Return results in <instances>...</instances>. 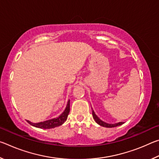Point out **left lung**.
<instances>
[{
	"instance_id": "1",
	"label": "left lung",
	"mask_w": 159,
	"mask_h": 159,
	"mask_svg": "<svg viewBox=\"0 0 159 159\" xmlns=\"http://www.w3.org/2000/svg\"><path fill=\"white\" fill-rule=\"evenodd\" d=\"M93 118L94 120H95V122L99 124V125L101 126H103V127H106V128H114V127H116V126L118 125H120L123 124V122H119V123H114V124H109V123H107L105 122L102 121V120L99 119V118L98 117V116L95 114V113L94 112L93 109Z\"/></svg>"
}]
</instances>
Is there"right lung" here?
Here are the masks:
<instances>
[{
  "instance_id": "add662e5",
  "label": "right lung",
  "mask_w": 159,
  "mask_h": 159,
  "mask_svg": "<svg viewBox=\"0 0 159 159\" xmlns=\"http://www.w3.org/2000/svg\"><path fill=\"white\" fill-rule=\"evenodd\" d=\"M70 111V100L68 101L66 107V109L64 110V112L61 114L60 116L57 118H52V119L45 120L43 122H40L37 123H31L29 120H27V122L29 124L34 126V127L39 128H43V129H50V128H54L55 127H57V126H60L62 125L63 123L66 121L67 119V117H68V115Z\"/></svg>"
}]
</instances>
